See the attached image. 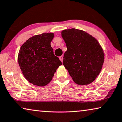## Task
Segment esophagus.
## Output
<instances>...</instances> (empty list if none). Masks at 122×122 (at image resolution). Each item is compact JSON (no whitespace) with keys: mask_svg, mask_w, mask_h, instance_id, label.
I'll use <instances>...</instances> for the list:
<instances>
[{"mask_svg":"<svg viewBox=\"0 0 122 122\" xmlns=\"http://www.w3.org/2000/svg\"><path fill=\"white\" fill-rule=\"evenodd\" d=\"M59 59H60V61H61V62H62L63 61V56H61V57H59Z\"/></svg>","mask_w":122,"mask_h":122,"instance_id":"obj_1","label":"esophagus"}]
</instances>
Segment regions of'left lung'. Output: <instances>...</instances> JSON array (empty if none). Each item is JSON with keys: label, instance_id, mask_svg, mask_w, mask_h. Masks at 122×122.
Masks as SVG:
<instances>
[{"label": "left lung", "instance_id": "8db88e82", "mask_svg": "<svg viewBox=\"0 0 122 122\" xmlns=\"http://www.w3.org/2000/svg\"><path fill=\"white\" fill-rule=\"evenodd\" d=\"M61 35L67 50L63 64L76 84L86 85L99 75L105 59V54L98 41L81 30H64Z\"/></svg>", "mask_w": 122, "mask_h": 122}]
</instances>
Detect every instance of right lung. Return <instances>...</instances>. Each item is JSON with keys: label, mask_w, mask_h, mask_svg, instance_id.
<instances>
[{"label": "right lung", "mask_w": 122, "mask_h": 122, "mask_svg": "<svg viewBox=\"0 0 122 122\" xmlns=\"http://www.w3.org/2000/svg\"><path fill=\"white\" fill-rule=\"evenodd\" d=\"M54 33H43L29 38L21 46L18 54L19 66L29 82L45 86L52 80L61 62L54 56L51 45Z\"/></svg>", "instance_id": "right-lung-1"}]
</instances>
